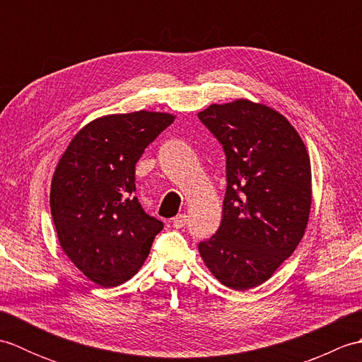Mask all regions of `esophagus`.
I'll return each mask as SVG.
<instances>
[{
    "mask_svg": "<svg viewBox=\"0 0 362 362\" xmlns=\"http://www.w3.org/2000/svg\"><path fill=\"white\" fill-rule=\"evenodd\" d=\"M187 214H177V216L173 219V226L175 228H182L183 226L187 224Z\"/></svg>",
    "mask_w": 362,
    "mask_h": 362,
    "instance_id": "obj_1",
    "label": "esophagus"
}]
</instances>
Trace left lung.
Returning <instances> with one entry per match:
<instances>
[{
  "mask_svg": "<svg viewBox=\"0 0 362 362\" xmlns=\"http://www.w3.org/2000/svg\"><path fill=\"white\" fill-rule=\"evenodd\" d=\"M226 152L222 221L199 253L235 291L271 279L303 238L311 210V163L305 143L281 113L249 99L197 113Z\"/></svg>",
  "mask_w": 362,
  "mask_h": 362,
  "instance_id": "obj_1",
  "label": "left lung"
}]
</instances>
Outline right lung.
<instances>
[{"mask_svg":"<svg viewBox=\"0 0 362 362\" xmlns=\"http://www.w3.org/2000/svg\"><path fill=\"white\" fill-rule=\"evenodd\" d=\"M174 115H105L83 126L62 153L49 205L59 244L88 280L118 286L138 272L163 222L135 197V165Z\"/></svg>","mask_w":362,"mask_h":362,"instance_id":"obj_1","label":"right lung"}]
</instances>
